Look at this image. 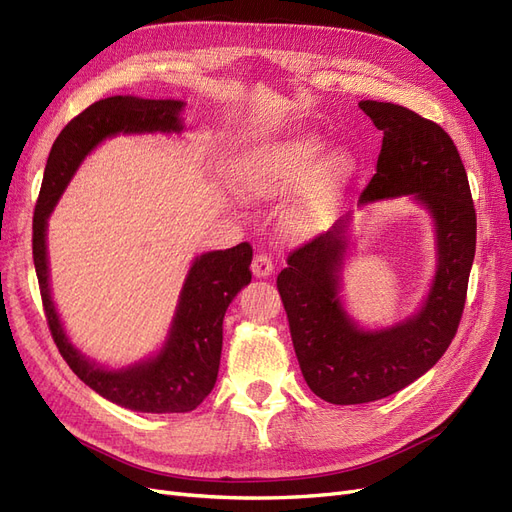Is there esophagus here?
<instances>
[{
    "instance_id": "1",
    "label": "esophagus",
    "mask_w": 512,
    "mask_h": 512,
    "mask_svg": "<svg viewBox=\"0 0 512 512\" xmlns=\"http://www.w3.org/2000/svg\"><path fill=\"white\" fill-rule=\"evenodd\" d=\"M251 270L257 278H268L274 272V261L268 253H257L251 263Z\"/></svg>"
}]
</instances>
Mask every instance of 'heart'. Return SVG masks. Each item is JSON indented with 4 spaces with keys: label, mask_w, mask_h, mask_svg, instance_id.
<instances>
[{
    "label": "heart",
    "mask_w": 512,
    "mask_h": 512,
    "mask_svg": "<svg viewBox=\"0 0 512 512\" xmlns=\"http://www.w3.org/2000/svg\"><path fill=\"white\" fill-rule=\"evenodd\" d=\"M323 151L325 140L319 134L263 144L238 163L236 189L251 200H274L298 188L285 210V225L298 236L319 234L332 223L357 168L349 151L338 148L321 158Z\"/></svg>",
    "instance_id": "1"
}]
</instances>
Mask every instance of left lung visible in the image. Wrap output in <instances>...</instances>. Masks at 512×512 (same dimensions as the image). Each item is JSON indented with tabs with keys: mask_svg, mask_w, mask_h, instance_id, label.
Masks as SVG:
<instances>
[{
	"mask_svg": "<svg viewBox=\"0 0 512 512\" xmlns=\"http://www.w3.org/2000/svg\"><path fill=\"white\" fill-rule=\"evenodd\" d=\"M359 108L383 131L376 174L359 206L402 195L423 204L436 227L438 266L415 317L366 332L346 315L338 295L351 212L289 253L276 287L304 381L321 400L342 406L387 398L444 355L464 312L476 249L468 176L447 131L391 102L366 100Z\"/></svg>",
	"mask_w": 512,
	"mask_h": 512,
	"instance_id": "1",
	"label": "left lung"
}]
</instances>
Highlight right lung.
I'll return each mask as SVG.
<instances>
[{
  "mask_svg": "<svg viewBox=\"0 0 512 512\" xmlns=\"http://www.w3.org/2000/svg\"><path fill=\"white\" fill-rule=\"evenodd\" d=\"M178 100H142L114 95L82 110L57 136L46 161L40 197L34 212V266L40 283L44 315L61 357L72 372L102 398L136 412H189L204 402L217 383L223 317L242 287L251 283L253 246L210 251L195 257L176 306L170 336L163 349L140 364L108 370L87 359L70 338L55 310L48 287L46 225L63 189L93 148L117 134L183 131Z\"/></svg>",
  "mask_w": 512,
  "mask_h": 512,
  "instance_id": "obj_1",
  "label": "right lung"
}]
</instances>
